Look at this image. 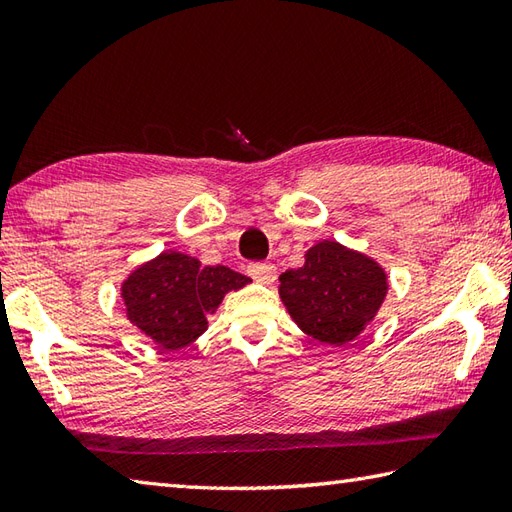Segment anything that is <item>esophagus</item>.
<instances>
[{"label": "esophagus", "instance_id": "1", "mask_svg": "<svg viewBox=\"0 0 512 512\" xmlns=\"http://www.w3.org/2000/svg\"><path fill=\"white\" fill-rule=\"evenodd\" d=\"M248 273H250V277L255 279V282L270 284V282H275L277 268L273 264H268V262H255V264L248 266Z\"/></svg>", "mask_w": 512, "mask_h": 512}]
</instances>
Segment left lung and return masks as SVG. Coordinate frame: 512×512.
Masks as SVG:
<instances>
[{
    "mask_svg": "<svg viewBox=\"0 0 512 512\" xmlns=\"http://www.w3.org/2000/svg\"><path fill=\"white\" fill-rule=\"evenodd\" d=\"M386 293L384 266L335 239L310 246L302 268L279 275L288 315L308 337L328 346H344L362 335Z\"/></svg>",
    "mask_w": 512,
    "mask_h": 512,
    "instance_id": "left-lung-1",
    "label": "left lung"
}]
</instances>
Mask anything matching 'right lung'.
I'll return each mask as SVG.
<instances>
[{"instance_id":"obj_1","label":"right lung","mask_w":512,"mask_h":512,"mask_svg":"<svg viewBox=\"0 0 512 512\" xmlns=\"http://www.w3.org/2000/svg\"><path fill=\"white\" fill-rule=\"evenodd\" d=\"M250 277L228 266H202L197 257L164 250L130 270L119 286L126 319L162 350L193 344L230 290Z\"/></svg>"}]
</instances>
